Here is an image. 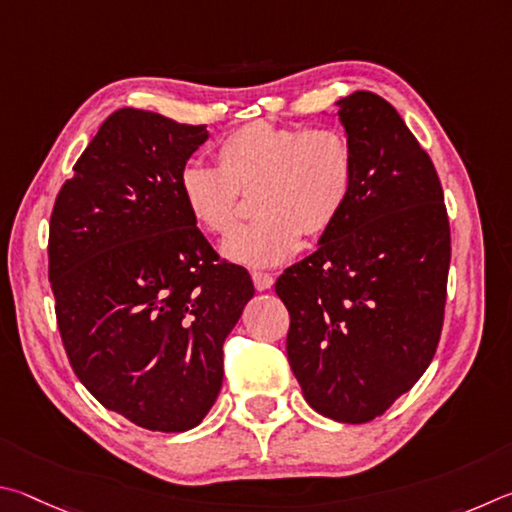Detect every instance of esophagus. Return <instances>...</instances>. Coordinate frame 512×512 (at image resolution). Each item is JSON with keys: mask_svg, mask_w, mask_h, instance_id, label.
I'll return each instance as SVG.
<instances>
[{"mask_svg": "<svg viewBox=\"0 0 512 512\" xmlns=\"http://www.w3.org/2000/svg\"><path fill=\"white\" fill-rule=\"evenodd\" d=\"M251 281H254L256 290H270L274 285V276L267 274V272H251Z\"/></svg>", "mask_w": 512, "mask_h": 512, "instance_id": "34e87169", "label": "esophagus"}]
</instances>
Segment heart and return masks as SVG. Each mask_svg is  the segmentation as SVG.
Listing matches in <instances>:
<instances>
[{
    "mask_svg": "<svg viewBox=\"0 0 512 512\" xmlns=\"http://www.w3.org/2000/svg\"><path fill=\"white\" fill-rule=\"evenodd\" d=\"M355 186L353 141L339 128L251 121L220 141L215 168L191 164L179 173V195L204 233L227 236L254 193L256 218L233 231L222 251L233 263L267 267L288 261L303 233L335 227Z\"/></svg>",
    "mask_w": 512,
    "mask_h": 512,
    "instance_id": "1",
    "label": "heart"
}]
</instances>
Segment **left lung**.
<instances>
[{"mask_svg":"<svg viewBox=\"0 0 512 512\" xmlns=\"http://www.w3.org/2000/svg\"><path fill=\"white\" fill-rule=\"evenodd\" d=\"M355 186L321 245L276 281L288 360L308 405L339 423L382 416L427 371L441 339L452 242L443 186L396 107L339 101Z\"/></svg>","mask_w":512,"mask_h":512,"instance_id":"8db88e82","label":"left lung"}]
</instances>
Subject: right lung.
Returning <instances> with one entry per match:
<instances>
[{"label":"right lung","mask_w":512,"mask_h":512,"mask_svg":"<svg viewBox=\"0 0 512 512\" xmlns=\"http://www.w3.org/2000/svg\"><path fill=\"white\" fill-rule=\"evenodd\" d=\"M206 125L123 107L58 191L49 283L76 378L150 432L202 423L222 387V346L254 283L220 261L179 195Z\"/></svg>","instance_id":"add662e5"}]
</instances>
